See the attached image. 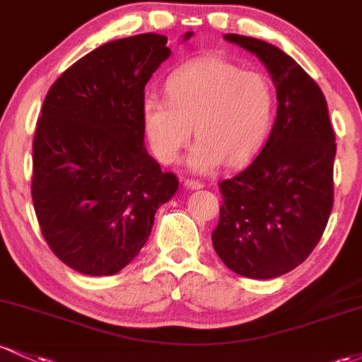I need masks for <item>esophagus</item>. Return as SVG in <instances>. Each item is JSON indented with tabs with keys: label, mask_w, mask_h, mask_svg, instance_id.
Masks as SVG:
<instances>
[{
	"label": "esophagus",
	"mask_w": 362,
	"mask_h": 362,
	"mask_svg": "<svg viewBox=\"0 0 362 362\" xmlns=\"http://www.w3.org/2000/svg\"><path fill=\"white\" fill-rule=\"evenodd\" d=\"M184 185L187 189H202L204 187V184H202V182H199V180H194V178H187V180L184 182Z\"/></svg>",
	"instance_id": "1"
}]
</instances>
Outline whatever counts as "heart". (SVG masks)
Here are the masks:
<instances>
[{
	"mask_svg": "<svg viewBox=\"0 0 362 362\" xmlns=\"http://www.w3.org/2000/svg\"><path fill=\"white\" fill-rule=\"evenodd\" d=\"M168 99L142 101V123L154 156L172 165L194 136L190 170L213 172L247 163L272 130L275 87L263 71L244 70L221 57H199L172 71Z\"/></svg>",
	"mask_w": 362,
	"mask_h": 362,
	"instance_id": "obj_1",
	"label": "heart"
}]
</instances>
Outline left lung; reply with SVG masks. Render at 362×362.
Here are the masks:
<instances>
[{"instance_id":"left-lung-1","label":"left lung","mask_w":362,"mask_h":362,"mask_svg":"<svg viewBox=\"0 0 362 362\" xmlns=\"http://www.w3.org/2000/svg\"><path fill=\"white\" fill-rule=\"evenodd\" d=\"M226 41L256 54L276 87V120L254 160L220 184L211 239L237 275L268 280L292 272L320 242L333 208L337 144L320 86L276 46L239 34Z\"/></svg>"}]
</instances>
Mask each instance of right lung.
<instances>
[{
  "mask_svg": "<svg viewBox=\"0 0 362 362\" xmlns=\"http://www.w3.org/2000/svg\"><path fill=\"white\" fill-rule=\"evenodd\" d=\"M166 41L149 33L106 42L46 94L33 142L35 216L51 251L84 275L125 268L178 189L149 156L142 123L144 87L172 53Z\"/></svg>",
  "mask_w": 362,
  "mask_h": 362,
  "instance_id": "add662e5",
  "label": "right lung"
}]
</instances>
